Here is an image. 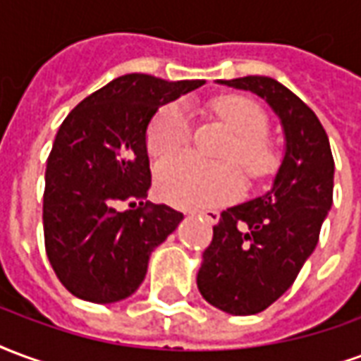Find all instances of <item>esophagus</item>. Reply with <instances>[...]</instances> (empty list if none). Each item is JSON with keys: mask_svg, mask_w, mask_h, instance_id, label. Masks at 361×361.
I'll use <instances>...</instances> for the list:
<instances>
[{"mask_svg": "<svg viewBox=\"0 0 361 361\" xmlns=\"http://www.w3.org/2000/svg\"><path fill=\"white\" fill-rule=\"evenodd\" d=\"M198 215H202V217H206L209 223H217L221 217V213L217 212V209H202V212H196Z\"/></svg>", "mask_w": 361, "mask_h": 361, "instance_id": "esophagus-1", "label": "esophagus"}]
</instances>
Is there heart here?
Wrapping results in <instances>:
<instances>
[{
	"instance_id": "obj_1",
	"label": "heart",
	"mask_w": 361,
	"mask_h": 361,
	"mask_svg": "<svg viewBox=\"0 0 361 361\" xmlns=\"http://www.w3.org/2000/svg\"><path fill=\"white\" fill-rule=\"evenodd\" d=\"M213 111L233 130V140L221 152L225 161H204L196 155L169 157L157 165L155 188L163 200L180 207H207L240 196L244 177L262 180L273 175L281 155L267 138L269 117L264 107L246 96H223ZM192 138V121L183 102H171L155 113L146 133L152 157H167L184 149Z\"/></svg>"
}]
</instances>
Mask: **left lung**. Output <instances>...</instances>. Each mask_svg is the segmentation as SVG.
Instances as JSON below:
<instances>
[{"mask_svg":"<svg viewBox=\"0 0 361 361\" xmlns=\"http://www.w3.org/2000/svg\"><path fill=\"white\" fill-rule=\"evenodd\" d=\"M221 82L267 99L286 136L273 188L221 213L198 271V288L212 306L252 315L290 288L317 246L333 204L335 159L317 115L275 78L242 76Z\"/></svg>","mask_w":361,"mask_h":361,"instance_id":"obj_1","label":"left lung"}]
</instances>
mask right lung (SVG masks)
Listing matches in <instances>:
<instances>
[{
  "mask_svg": "<svg viewBox=\"0 0 361 361\" xmlns=\"http://www.w3.org/2000/svg\"><path fill=\"white\" fill-rule=\"evenodd\" d=\"M204 80L125 75L84 97L57 130L46 165L44 244L61 285L109 304L130 296L159 246L183 221L146 202V128L155 111Z\"/></svg>",
  "mask_w": 361,
  "mask_h": 361,
  "instance_id": "1",
  "label": "right lung"
}]
</instances>
